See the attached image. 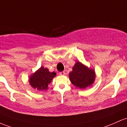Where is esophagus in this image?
Wrapping results in <instances>:
<instances>
[{"mask_svg": "<svg viewBox=\"0 0 127 127\" xmlns=\"http://www.w3.org/2000/svg\"><path fill=\"white\" fill-rule=\"evenodd\" d=\"M59 74L61 75H64L65 74V72H64V71H62V72H59Z\"/></svg>", "mask_w": 127, "mask_h": 127, "instance_id": "1", "label": "esophagus"}]
</instances>
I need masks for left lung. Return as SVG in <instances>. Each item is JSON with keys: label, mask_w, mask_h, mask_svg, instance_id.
<instances>
[{"label": "left lung", "mask_w": 127, "mask_h": 127, "mask_svg": "<svg viewBox=\"0 0 127 127\" xmlns=\"http://www.w3.org/2000/svg\"><path fill=\"white\" fill-rule=\"evenodd\" d=\"M71 83L80 89H85L94 82L95 72L93 69L89 68L81 62H77L69 74Z\"/></svg>", "instance_id": "8db88e82"}]
</instances>
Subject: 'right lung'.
Returning <instances> with one entry per match:
<instances>
[{"instance_id": "right-lung-1", "label": "right lung", "mask_w": 127, "mask_h": 127, "mask_svg": "<svg viewBox=\"0 0 127 127\" xmlns=\"http://www.w3.org/2000/svg\"><path fill=\"white\" fill-rule=\"evenodd\" d=\"M56 75L55 72H50L47 68L41 66L35 73L31 75L29 83L33 88L38 91L47 90L48 85Z\"/></svg>"}]
</instances>
